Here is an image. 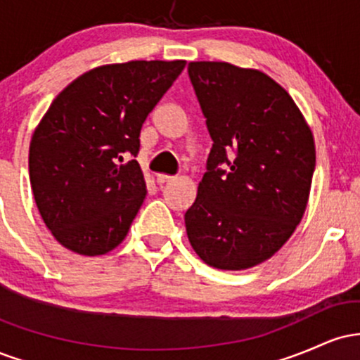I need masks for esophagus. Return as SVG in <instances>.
<instances>
[{
    "label": "esophagus",
    "instance_id": "1",
    "mask_svg": "<svg viewBox=\"0 0 360 360\" xmlns=\"http://www.w3.org/2000/svg\"><path fill=\"white\" fill-rule=\"evenodd\" d=\"M157 184H167V183H171V181H174V176H167V174H157Z\"/></svg>",
    "mask_w": 360,
    "mask_h": 360
}]
</instances>
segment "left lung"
Masks as SVG:
<instances>
[{
    "mask_svg": "<svg viewBox=\"0 0 360 360\" xmlns=\"http://www.w3.org/2000/svg\"><path fill=\"white\" fill-rule=\"evenodd\" d=\"M188 72L213 140L184 214L189 243L208 266L250 269L303 218L316 159L311 128L288 91L259 69L200 60ZM223 162L226 172L217 169Z\"/></svg>",
    "mask_w": 360,
    "mask_h": 360,
    "instance_id": "obj_1",
    "label": "left lung"
}]
</instances>
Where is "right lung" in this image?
I'll return each instance as SVG.
<instances>
[{
	"label": "right lung",
	"instance_id": "obj_1",
	"mask_svg": "<svg viewBox=\"0 0 360 360\" xmlns=\"http://www.w3.org/2000/svg\"><path fill=\"white\" fill-rule=\"evenodd\" d=\"M186 60L105 64L65 86L30 140L37 208L65 249L103 255L127 237L147 196L140 130Z\"/></svg>",
	"mask_w": 360,
	"mask_h": 360
}]
</instances>
